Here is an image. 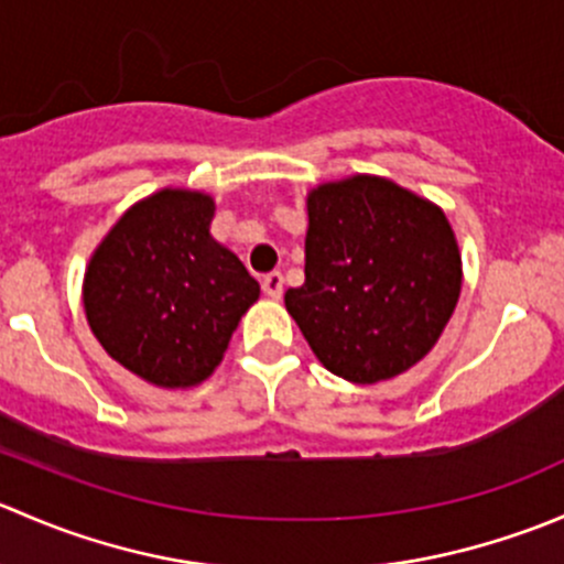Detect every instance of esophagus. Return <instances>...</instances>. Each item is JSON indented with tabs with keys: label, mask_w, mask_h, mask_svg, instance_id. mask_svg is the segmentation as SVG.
Instances as JSON below:
<instances>
[{
	"label": "esophagus",
	"mask_w": 564,
	"mask_h": 564,
	"mask_svg": "<svg viewBox=\"0 0 564 564\" xmlns=\"http://www.w3.org/2000/svg\"><path fill=\"white\" fill-rule=\"evenodd\" d=\"M261 289L270 300H278L283 294V275L281 272H270V275L261 278Z\"/></svg>",
	"instance_id": "esophagus-1"
}]
</instances>
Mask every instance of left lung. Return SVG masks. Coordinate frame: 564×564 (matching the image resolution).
<instances>
[{"instance_id": "8db88e82", "label": "left lung", "mask_w": 564, "mask_h": 564, "mask_svg": "<svg viewBox=\"0 0 564 564\" xmlns=\"http://www.w3.org/2000/svg\"><path fill=\"white\" fill-rule=\"evenodd\" d=\"M305 283L286 292L327 371L377 384L423 360L460 294V250L442 207L388 176L308 191Z\"/></svg>"}]
</instances>
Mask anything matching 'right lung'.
Segmentation results:
<instances>
[{
	"mask_svg": "<svg viewBox=\"0 0 564 564\" xmlns=\"http://www.w3.org/2000/svg\"><path fill=\"white\" fill-rule=\"evenodd\" d=\"M215 198L161 187L95 248L84 314L106 355L144 382L187 390L213 377L259 283L209 235Z\"/></svg>",
	"mask_w": 564,
	"mask_h": 564,
	"instance_id": "add662e5",
	"label": "right lung"
}]
</instances>
